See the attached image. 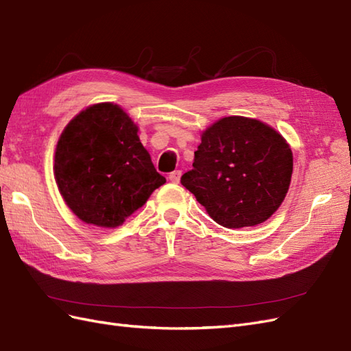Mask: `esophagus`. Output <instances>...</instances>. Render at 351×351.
I'll list each match as a JSON object with an SVG mask.
<instances>
[{
    "label": "esophagus",
    "mask_w": 351,
    "mask_h": 351,
    "mask_svg": "<svg viewBox=\"0 0 351 351\" xmlns=\"http://www.w3.org/2000/svg\"><path fill=\"white\" fill-rule=\"evenodd\" d=\"M180 177H182V171H180V169H176V171H173V173H169V180H171L173 183H178L180 182Z\"/></svg>",
    "instance_id": "34e87169"
}]
</instances>
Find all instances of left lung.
Segmentation results:
<instances>
[{"instance_id":"1","label":"left lung","mask_w":351,"mask_h":351,"mask_svg":"<svg viewBox=\"0 0 351 351\" xmlns=\"http://www.w3.org/2000/svg\"><path fill=\"white\" fill-rule=\"evenodd\" d=\"M292 176V152L261 121L227 117L202 134L182 184L227 229L257 226L278 210Z\"/></svg>"}]
</instances>
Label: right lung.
Segmentation results:
<instances>
[{
    "instance_id": "add662e5",
    "label": "right lung",
    "mask_w": 351,
    "mask_h": 351,
    "mask_svg": "<svg viewBox=\"0 0 351 351\" xmlns=\"http://www.w3.org/2000/svg\"><path fill=\"white\" fill-rule=\"evenodd\" d=\"M56 183L84 223L117 227L167 180L152 164L127 113L99 103L78 113L58 141Z\"/></svg>"
}]
</instances>
